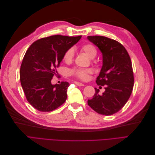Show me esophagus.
Here are the masks:
<instances>
[{"mask_svg": "<svg viewBox=\"0 0 155 155\" xmlns=\"http://www.w3.org/2000/svg\"><path fill=\"white\" fill-rule=\"evenodd\" d=\"M74 84H75V85H76L77 86H79V87H83V86H84V85H83V83L78 82V81H75Z\"/></svg>", "mask_w": 155, "mask_h": 155, "instance_id": "obj_1", "label": "esophagus"}]
</instances>
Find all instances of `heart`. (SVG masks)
<instances>
[{
	"label": "heart",
	"instance_id": "b5f03b06",
	"mask_svg": "<svg viewBox=\"0 0 155 155\" xmlns=\"http://www.w3.org/2000/svg\"><path fill=\"white\" fill-rule=\"evenodd\" d=\"M81 50L91 58H94L97 54L96 48L94 45L91 43H86L83 45L81 46ZM74 57V52L73 49L69 48L64 52L63 59L66 63H70L73 61ZM91 73V70L84 68H74L70 71V74H71V76L82 81H85L87 79L88 75Z\"/></svg>",
	"mask_w": 155,
	"mask_h": 155
}]
</instances>
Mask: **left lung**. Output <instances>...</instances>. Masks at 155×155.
<instances>
[{
  "mask_svg": "<svg viewBox=\"0 0 155 155\" xmlns=\"http://www.w3.org/2000/svg\"><path fill=\"white\" fill-rule=\"evenodd\" d=\"M103 54V67L96 78L98 86H105V91L99 94V89L88 105L98 114L109 116L122 109L127 102L134 86L132 63L127 51L116 40L104 36H88Z\"/></svg>",
  "mask_w": 155,
  "mask_h": 155,
  "instance_id": "8db88e82",
  "label": "left lung"
}]
</instances>
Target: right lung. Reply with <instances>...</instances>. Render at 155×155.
<instances>
[{
    "mask_svg": "<svg viewBox=\"0 0 155 155\" xmlns=\"http://www.w3.org/2000/svg\"><path fill=\"white\" fill-rule=\"evenodd\" d=\"M81 35H55L34 42L23 58L20 80L27 101L41 112H50L62 105L67 97L69 83L52 85L57 68L65 51L78 43Z\"/></svg>",
    "mask_w": 155,
    "mask_h": 155,
    "instance_id": "add662e5",
    "label": "right lung"
}]
</instances>
